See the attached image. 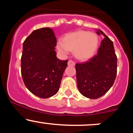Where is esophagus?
Returning <instances> with one entry per match:
<instances>
[{"label":"esophagus","mask_w":133,"mask_h":133,"mask_svg":"<svg viewBox=\"0 0 133 133\" xmlns=\"http://www.w3.org/2000/svg\"><path fill=\"white\" fill-rule=\"evenodd\" d=\"M68 65H70V66H74V65H75V62L73 61L69 60L68 61Z\"/></svg>","instance_id":"esophagus-1"}]
</instances>
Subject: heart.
<instances>
[{"label":"heart","instance_id":"heart-1","mask_svg":"<svg viewBox=\"0 0 133 133\" xmlns=\"http://www.w3.org/2000/svg\"><path fill=\"white\" fill-rule=\"evenodd\" d=\"M98 45V37L94 33L79 30L66 35L63 41L57 43V49L63 54H68L74 49L75 57L84 61L93 56Z\"/></svg>","mask_w":133,"mask_h":133}]
</instances>
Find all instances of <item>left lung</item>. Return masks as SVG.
I'll list each match as a JSON object with an SVG mask.
<instances>
[{"label": "left lung", "instance_id": "1", "mask_svg": "<svg viewBox=\"0 0 133 133\" xmlns=\"http://www.w3.org/2000/svg\"><path fill=\"white\" fill-rule=\"evenodd\" d=\"M103 35L97 54L89 61L76 64L77 86L82 95L97 99L104 95L113 85L117 74V57L113 42L101 30Z\"/></svg>", "mask_w": 133, "mask_h": 133}]
</instances>
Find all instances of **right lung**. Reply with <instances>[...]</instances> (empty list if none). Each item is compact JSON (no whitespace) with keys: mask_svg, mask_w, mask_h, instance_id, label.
Masks as SVG:
<instances>
[{"mask_svg":"<svg viewBox=\"0 0 133 133\" xmlns=\"http://www.w3.org/2000/svg\"><path fill=\"white\" fill-rule=\"evenodd\" d=\"M57 40L49 27L35 30L23 43L21 74L30 92L48 98L59 91L68 60L56 57Z\"/></svg>","mask_w":133,"mask_h":133,"instance_id":"right-lung-1","label":"right lung"}]
</instances>
